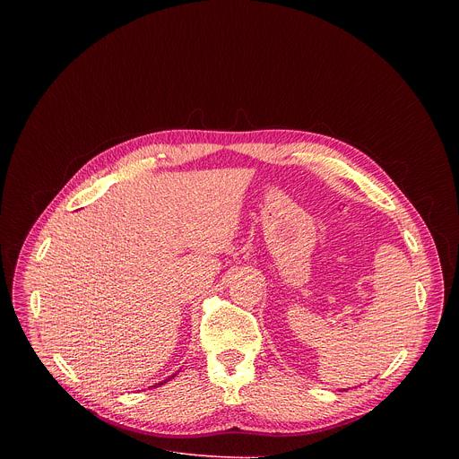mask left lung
I'll return each mask as SVG.
<instances>
[{
  "mask_svg": "<svg viewBox=\"0 0 459 459\" xmlns=\"http://www.w3.org/2000/svg\"><path fill=\"white\" fill-rule=\"evenodd\" d=\"M345 390H347V388H345Z\"/></svg>",
  "mask_w": 459,
  "mask_h": 459,
  "instance_id": "1",
  "label": "left lung"
}]
</instances>
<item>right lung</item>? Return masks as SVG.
<instances>
[{
	"mask_svg": "<svg viewBox=\"0 0 459 459\" xmlns=\"http://www.w3.org/2000/svg\"><path fill=\"white\" fill-rule=\"evenodd\" d=\"M172 377H174V376H172ZM169 379H170V377H169ZM169 379H165V381H161V383H156V385H163V383H167ZM156 385H152V386H156Z\"/></svg>",
	"mask_w": 459,
	"mask_h": 459,
	"instance_id": "add662e5",
	"label": "right lung"
}]
</instances>
